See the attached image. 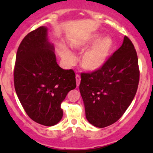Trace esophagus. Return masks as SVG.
Segmentation results:
<instances>
[{
	"label": "esophagus",
	"mask_w": 153,
	"mask_h": 153,
	"mask_svg": "<svg viewBox=\"0 0 153 153\" xmlns=\"http://www.w3.org/2000/svg\"><path fill=\"white\" fill-rule=\"evenodd\" d=\"M75 79H76L77 86H79L80 83H81V77H80V75H77L76 77H75Z\"/></svg>",
	"instance_id": "esophagus-1"
}]
</instances>
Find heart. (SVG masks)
<instances>
[{
	"label": "heart",
	"mask_w": 153,
	"mask_h": 153,
	"mask_svg": "<svg viewBox=\"0 0 153 153\" xmlns=\"http://www.w3.org/2000/svg\"><path fill=\"white\" fill-rule=\"evenodd\" d=\"M102 38V35L95 34L86 41L72 45L73 49L80 52H83L94 45L91 49L86 51L81 57V66L85 70L94 72L101 69L109 58L113 49L114 42L109 37L103 39ZM59 53L64 62L68 65H72L75 63V56L67 48L61 47L59 48Z\"/></svg>",
	"instance_id": "1"
}]
</instances>
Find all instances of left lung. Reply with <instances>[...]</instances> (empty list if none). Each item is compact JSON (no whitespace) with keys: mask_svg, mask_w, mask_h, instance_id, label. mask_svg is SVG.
<instances>
[{"mask_svg":"<svg viewBox=\"0 0 153 153\" xmlns=\"http://www.w3.org/2000/svg\"><path fill=\"white\" fill-rule=\"evenodd\" d=\"M139 77L136 50L124 36L121 47L101 69L82 73L79 89L87 121L104 128L119 120L136 94Z\"/></svg>","mask_w":153,"mask_h":153,"instance_id":"1","label":"left lung"}]
</instances>
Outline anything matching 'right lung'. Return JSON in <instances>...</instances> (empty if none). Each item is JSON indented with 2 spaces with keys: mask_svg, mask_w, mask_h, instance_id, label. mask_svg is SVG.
<instances>
[{
  "mask_svg": "<svg viewBox=\"0 0 153 153\" xmlns=\"http://www.w3.org/2000/svg\"><path fill=\"white\" fill-rule=\"evenodd\" d=\"M14 85L28 116L51 126L63 117L61 103L76 87L72 69L58 65L53 46L47 41V29L40 27L27 34L18 47L14 68Z\"/></svg>",
  "mask_w": 153,
  "mask_h": 153,
  "instance_id": "add662e5",
  "label": "right lung"
}]
</instances>
